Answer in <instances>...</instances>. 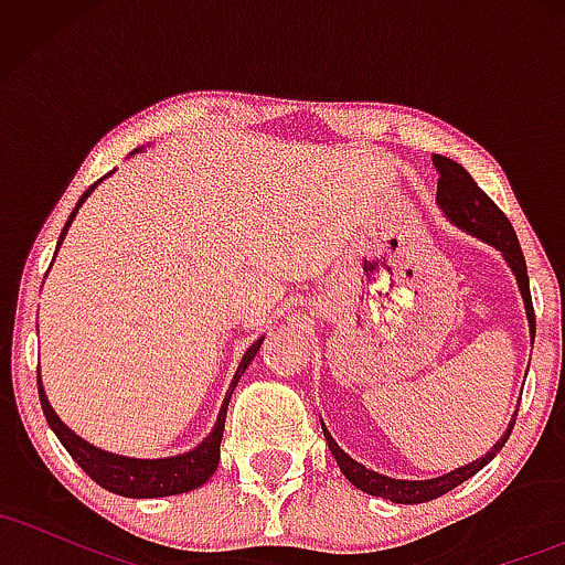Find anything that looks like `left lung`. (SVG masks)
<instances>
[{
	"mask_svg": "<svg viewBox=\"0 0 565 565\" xmlns=\"http://www.w3.org/2000/svg\"><path fill=\"white\" fill-rule=\"evenodd\" d=\"M433 161H436V170L440 172V178H438L440 210L446 212V217H449L454 225H459L462 231L483 238V242H489L491 246H497V249L502 252L504 260L510 263L512 274H515V278H518V287H521L523 302H526L531 337H534L536 321H534V305H531L529 270H526V260H523L521 244H518V236H515V231H512L510 220L504 217V212L499 210L494 201L486 196L481 188H478V183L470 178V172L465 170L462 164H457V161H451L446 157H438V153L433 157ZM515 417H518V412H515ZM515 417H512L508 433L497 440L494 449L486 454V457L465 465V468L446 472V476H440V478H433V481H395V478L380 476V472L369 470L361 462H355L353 457H348V454L334 444V438L329 436L327 430H323V436H327L329 451L334 454L342 476H345L348 481L355 486V489L366 491V494H372V497L391 499V502H398V504H417V502H430V499H436V497H444L446 491L457 489L459 483L468 481L470 476H476L483 465H489L491 459L499 454V449L508 444L512 425H515Z\"/></svg>",
	"mask_w": 565,
	"mask_h": 565,
	"instance_id": "obj_1",
	"label": "left lung"
}]
</instances>
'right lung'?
<instances>
[{
  "mask_svg": "<svg viewBox=\"0 0 565 565\" xmlns=\"http://www.w3.org/2000/svg\"><path fill=\"white\" fill-rule=\"evenodd\" d=\"M95 185H89L87 191L82 193L79 204H76V210L71 212V217L66 220V225H63L61 242H63V236H66L71 220L76 217V212H79V206L84 204V199H87L89 193L95 191ZM61 242H57V244H61ZM260 345H263V340H257L255 345H252L244 353L242 364H238V369H236V377H233V382H231V391H228V395H225V404H223V408H220V417H217L215 430H212L210 436L201 440L196 449L188 451V454H180V457L129 459V457H119V454H108V451H103V449H95V446H89L87 440H82L79 436H74V433H71L68 427L55 417L53 406H50L47 398H44L42 382H39V372H36L39 401H42V412H44V417H47V425L53 427V433L57 436V440H61V444L66 446V451L76 459V465H79V468L87 472V476L93 478L95 483H100L103 489L114 491V494H121V497H135V499L183 494V491L199 489L201 483L210 481L212 472L217 470L220 440H223L225 414H228L231 393H233V387H236V382L242 380L244 369L252 364V359H255L257 350H260Z\"/></svg>",
  "mask_w": 565,
  "mask_h": 565,
  "instance_id": "1",
  "label": "right lung"
}]
</instances>
